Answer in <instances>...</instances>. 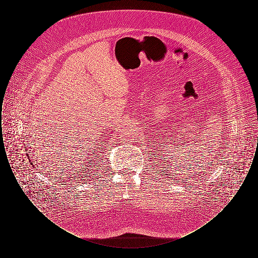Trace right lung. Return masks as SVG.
<instances>
[{
  "label": "right lung",
  "mask_w": 258,
  "mask_h": 258,
  "mask_svg": "<svg viewBox=\"0 0 258 258\" xmlns=\"http://www.w3.org/2000/svg\"><path fill=\"white\" fill-rule=\"evenodd\" d=\"M27 156H29V155H27ZM29 161H30V160H29ZM32 165H34V164H33V163H32Z\"/></svg>",
  "instance_id": "add662e5"
}]
</instances>
